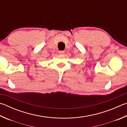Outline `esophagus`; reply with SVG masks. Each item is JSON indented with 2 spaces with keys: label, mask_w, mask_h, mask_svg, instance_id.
Listing matches in <instances>:
<instances>
[{
  "label": "esophagus",
  "mask_w": 127,
  "mask_h": 127,
  "mask_svg": "<svg viewBox=\"0 0 127 127\" xmlns=\"http://www.w3.org/2000/svg\"><path fill=\"white\" fill-rule=\"evenodd\" d=\"M59 54L60 55H63L64 54V51H62V50H61V51H59Z\"/></svg>",
  "instance_id": "esophagus-1"
}]
</instances>
